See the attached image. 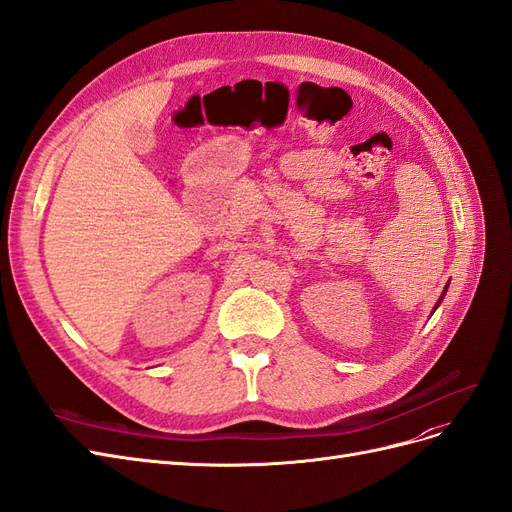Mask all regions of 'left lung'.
Masks as SVG:
<instances>
[{"label":"left lung","mask_w":512,"mask_h":512,"mask_svg":"<svg viewBox=\"0 0 512 512\" xmlns=\"http://www.w3.org/2000/svg\"><path fill=\"white\" fill-rule=\"evenodd\" d=\"M446 289H448V285H446V287H444V294H442V296H440V300H437V304H435V309H437V306H440V302H442V300H444V296H446Z\"/></svg>","instance_id":"obj_1"}]
</instances>
